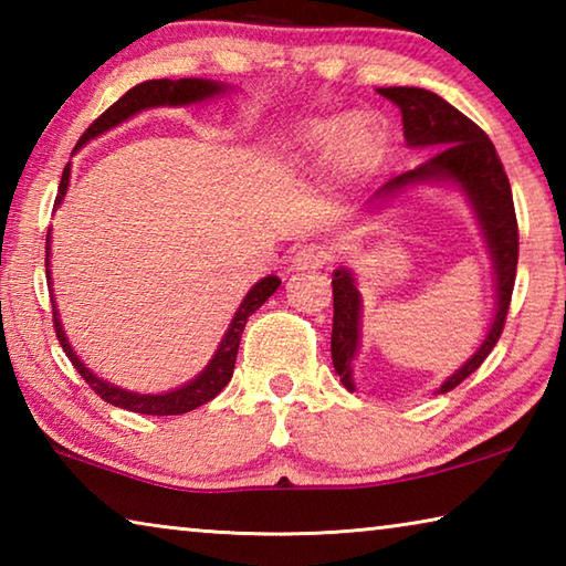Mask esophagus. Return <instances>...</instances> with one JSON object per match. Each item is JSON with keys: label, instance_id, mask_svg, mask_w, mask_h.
<instances>
[{"label": "esophagus", "instance_id": "34e87169", "mask_svg": "<svg viewBox=\"0 0 566 566\" xmlns=\"http://www.w3.org/2000/svg\"><path fill=\"white\" fill-rule=\"evenodd\" d=\"M332 256H334V252L329 244L310 242V244H302L300 249H296L292 256V266L294 270H319V266L332 262Z\"/></svg>", "mask_w": 566, "mask_h": 566}]
</instances>
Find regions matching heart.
Listing matches in <instances>:
<instances>
[{"label": "heart", "instance_id": "1", "mask_svg": "<svg viewBox=\"0 0 566 566\" xmlns=\"http://www.w3.org/2000/svg\"><path fill=\"white\" fill-rule=\"evenodd\" d=\"M352 134H361V132H359V129H354ZM357 149H364V145H361V142H359V145H357Z\"/></svg>", "mask_w": 566, "mask_h": 566}]
</instances>
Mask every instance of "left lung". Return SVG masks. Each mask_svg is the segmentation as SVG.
Here are the masks:
<instances>
[{
    "label": "left lung",
    "instance_id": "8db88e82",
    "mask_svg": "<svg viewBox=\"0 0 566 566\" xmlns=\"http://www.w3.org/2000/svg\"><path fill=\"white\" fill-rule=\"evenodd\" d=\"M379 94L399 107L409 147H432L437 151L421 161L417 169L405 171V175L387 181L377 195H395L401 187L427 179L447 177L459 181L476 209L496 270V296H500V302H496L492 329L474 357L437 389V395H444V391H452L472 371L482 367V361L490 357V352L504 332L506 312H510L514 292L516 260H520V227H516L512 187L510 179H506L502 159L496 155L492 139L486 137L484 129L476 127L472 119L464 117L462 112L454 109L439 94L419 87H387L379 90ZM332 286V361L342 385L352 391V359L359 347V292L347 270L334 272Z\"/></svg>",
    "mask_w": 566,
    "mask_h": 566
}]
</instances>
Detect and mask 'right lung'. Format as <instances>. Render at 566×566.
I'll return each instance as SVG.
<instances>
[{
    "label": "right lung",
    "mask_w": 566,
    "mask_h": 566,
    "mask_svg": "<svg viewBox=\"0 0 566 566\" xmlns=\"http://www.w3.org/2000/svg\"><path fill=\"white\" fill-rule=\"evenodd\" d=\"M219 84L209 82V80H149L142 82L137 87H132L127 94L112 104L107 112H102L97 119H94L87 132L82 134L76 147H82L84 142H90L94 137H99L102 132H107L112 127H117L119 122L134 117V114L147 109V107H159V104H191V102H202L207 97L217 94ZM74 147V149H76ZM66 185H70V165L62 171V181H60V191H56L54 207L62 202ZM46 249H50V237H46ZM44 266H50V254L44 256ZM46 276H50V270H46ZM280 286V280L274 274L264 276L260 284L252 286V292L244 296V302L239 304V310L234 314L232 324H229V332L224 334L222 344L214 354V359L209 361V367L199 375L195 381H189L177 391H167V395H134V391H124L119 387H112L107 381H102L99 377H94L92 371L84 367V364L76 359V354L72 352L70 342H66L62 324L56 319V306L52 304V322H54V332L56 339H60L62 349L70 361L74 364V369L80 371L82 379L87 381L92 391H97V397H102L107 405L129 409V411H139V415H155V417H171V415H185V411H191L197 407L207 405L209 399H214L219 391H222L229 379L234 375V361H237V352H239V339H242V332L247 327V319L260 310V306L270 300V296L276 292ZM52 290V282H50Z\"/></svg>",
    "instance_id": "add662e5"
}]
</instances>
